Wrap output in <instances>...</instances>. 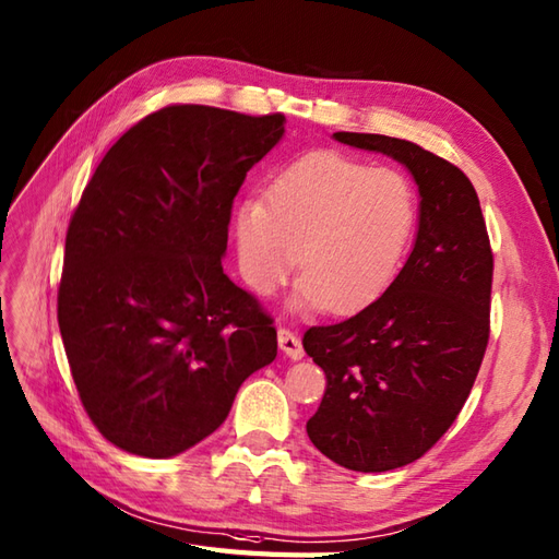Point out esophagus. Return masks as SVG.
I'll return each instance as SVG.
<instances>
[{
	"mask_svg": "<svg viewBox=\"0 0 559 559\" xmlns=\"http://www.w3.org/2000/svg\"><path fill=\"white\" fill-rule=\"evenodd\" d=\"M277 342H280V348L284 350V356H287V358H292V360H301L304 358V344H301V338H298L294 332L280 330L277 332Z\"/></svg>",
	"mask_w": 559,
	"mask_h": 559,
	"instance_id": "34e87169",
	"label": "esophagus"
}]
</instances>
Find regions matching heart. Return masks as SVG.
I'll return each instance as SVG.
<instances>
[{
	"mask_svg": "<svg viewBox=\"0 0 559 559\" xmlns=\"http://www.w3.org/2000/svg\"><path fill=\"white\" fill-rule=\"evenodd\" d=\"M415 223V189L401 170L367 168L336 152L308 154L267 185L265 203L237 209L241 277L267 296L298 261L294 308H358L396 275Z\"/></svg>",
	"mask_w": 559,
	"mask_h": 559,
	"instance_id": "b5f03b06",
	"label": "heart"
}]
</instances>
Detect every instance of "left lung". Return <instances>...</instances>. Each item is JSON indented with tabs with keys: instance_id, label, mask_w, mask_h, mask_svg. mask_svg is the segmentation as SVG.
<instances>
[{
	"instance_id": "left-lung-1",
	"label": "left lung",
	"mask_w": 559,
	"mask_h": 559,
	"mask_svg": "<svg viewBox=\"0 0 559 559\" xmlns=\"http://www.w3.org/2000/svg\"><path fill=\"white\" fill-rule=\"evenodd\" d=\"M411 170L419 189L413 253L389 289L342 322L310 326L304 348L326 377L308 437L353 472L411 465L465 405L491 332L493 253L469 177L386 134L334 132Z\"/></svg>"
}]
</instances>
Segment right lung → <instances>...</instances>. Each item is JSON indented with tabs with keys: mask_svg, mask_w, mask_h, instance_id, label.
Segmentation results:
<instances>
[{
	"mask_svg": "<svg viewBox=\"0 0 559 559\" xmlns=\"http://www.w3.org/2000/svg\"><path fill=\"white\" fill-rule=\"evenodd\" d=\"M282 114L173 104L108 148L66 233L59 330L90 419L142 457L223 425L277 330L223 272L233 203Z\"/></svg>",
	"mask_w": 559,
	"mask_h": 559,
	"instance_id": "add662e5",
	"label": "right lung"
}]
</instances>
